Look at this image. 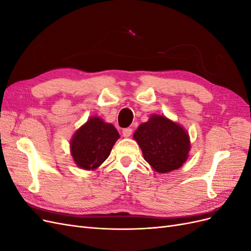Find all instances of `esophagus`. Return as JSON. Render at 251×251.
Listing matches in <instances>:
<instances>
[{
	"mask_svg": "<svg viewBox=\"0 0 251 251\" xmlns=\"http://www.w3.org/2000/svg\"><path fill=\"white\" fill-rule=\"evenodd\" d=\"M123 135H124V137H126V138L130 137V136L132 135V128L131 127L124 128V130H123Z\"/></svg>",
	"mask_w": 251,
	"mask_h": 251,
	"instance_id": "obj_1",
	"label": "esophagus"
}]
</instances>
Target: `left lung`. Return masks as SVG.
<instances>
[{"mask_svg": "<svg viewBox=\"0 0 251 251\" xmlns=\"http://www.w3.org/2000/svg\"><path fill=\"white\" fill-rule=\"evenodd\" d=\"M133 137L142 151L144 160L160 174L181 168L191 150L188 133L161 115H151L138 126Z\"/></svg>", "mask_w": 251, "mask_h": 251, "instance_id": "8db88e82", "label": "left lung"}]
</instances>
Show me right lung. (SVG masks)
<instances>
[{
	"label": "right lung",
	"instance_id": "1",
	"mask_svg": "<svg viewBox=\"0 0 251 251\" xmlns=\"http://www.w3.org/2000/svg\"><path fill=\"white\" fill-rule=\"evenodd\" d=\"M118 138L119 134L113 125L100 117H91L74 133L70 141L75 164L86 171L96 170L109 157Z\"/></svg>",
	"mask_w": 251,
	"mask_h": 251
}]
</instances>
